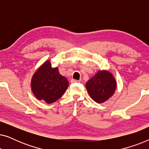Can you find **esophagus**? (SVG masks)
<instances>
[{"mask_svg": "<svg viewBox=\"0 0 149 149\" xmlns=\"http://www.w3.org/2000/svg\"><path fill=\"white\" fill-rule=\"evenodd\" d=\"M71 83H80V81L76 80V79H71Z\"/></svg>", "mask_w": 149, "mask_h": 149, "instance_id": "obj_1", "label": "esophagus"}]
</instances>
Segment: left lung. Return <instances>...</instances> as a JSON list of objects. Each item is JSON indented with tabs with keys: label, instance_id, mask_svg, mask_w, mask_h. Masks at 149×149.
<instances>
[{
	"label": "left lung",
	"instance_id": "obj_1",
	"mask_svg": "<svg viewBox=\"0 0 149 149\" xmlns=\"http://www.w3.org/2000/svg\"><path fill=\"white\" fill-rule=\"evenodd\" d=\"M91 98L98 104L104 102L113 96L117 89V81L108 70H98L85 84Z\"/></svg>",
	"mask_w": 149,
	"mask_h": 149
}]
</instances>
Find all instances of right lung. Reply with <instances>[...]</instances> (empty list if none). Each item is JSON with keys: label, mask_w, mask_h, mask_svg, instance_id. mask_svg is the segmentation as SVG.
I'll return each instance as SVG.
<instances>
[{"label": "right lung", "mask_w": 149, "mask_h": 149, "mask_svg": "<svg viewBox=\"0 0 149 149\" xmlns=\"http://www.w3.org/2000/svg\"><path fill=\"white\" fill-rule=\"evenodd\" d=\"M30 86L38 100L51 104L62 96L68 87V81L60 74L58 67L53 68L48 60L32 75Z\"/></svg>", "instance_id": "add662e5"}]
</instances>
